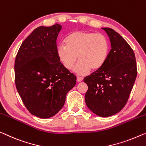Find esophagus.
I'll use <instances>...</instances> for the list:
<instances>
[{"label": "esophagus", "mask_w": 146, "mask_h": 146, "mask_svg": "<svg viewBox=\"0 0 146 146\" xmlns=\"http://www.w3.org/2000/svg\"><path fill=\"white\" fill-rule=\"evenodd\" d=\"M82 80H83V78L82 77H77V82H80L81 81H82Z\"/></svg>", "instance_id": "obj_1"}]
</instances>
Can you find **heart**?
I'll list each match as a JSON object with an SVG mask.
<instances>
[{
  "label": "heart",
  "mask_w": 146,
  "mask_h": 146,
  "mask_svg": "<svg viewBox=\"0 0 146 146\" xmlns=\"http://www.w3.org/2000/svg\"><path fill=\"white\" fill-rule=\"evenodd\" d=\"M66 46L57 48L58 58L64 67L71 70L77 62L75 72L83 75L90 71H98L103 67L110 53V42L102 34L93 32L75 31L64 40Z\"/></svg>",
  "instance_id": "heart-1"
}]
</instances>
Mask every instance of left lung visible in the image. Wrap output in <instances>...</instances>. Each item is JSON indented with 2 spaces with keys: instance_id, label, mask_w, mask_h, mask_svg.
<instances>
[{
  "instance_id": "1",
  "label": "left lung",
  "mask_w": 146,
  "mask_h": 146,
  "mask_svg": "<svg viewBox=\"0 0 146 146\" xmlns=\"http://www.w3.org/2000/svg\"><path fill=\"white\" fill-rule=\"evenodd\" d=\"M111 49L103 67L84 79L88 85L85 102L91 111L106 117L125 107L137 75L136 58L127 41L118 33L103 27Z\"/></svg>"
}]
</instances>
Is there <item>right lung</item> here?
Instances as JSON below:
<instances>
[{
	"mask_svg": "<svg viewBox=\"0 0 146 146\" xmlns=\"http://www.w3.org/2000/svg\"><path fill=\"white\" fill-rule=\"evenodd\" d=\"M62 25L40 26L21 44L15 60V82L26 108L39 118L53 117L63 108L77 77L63 66L56 40Z\"/></svg>",
	"mask_w": 146,
	"mask_h": 146,
	"instance_id": "right-lung-1",
	"label": "right lung"
}]
</instances>
